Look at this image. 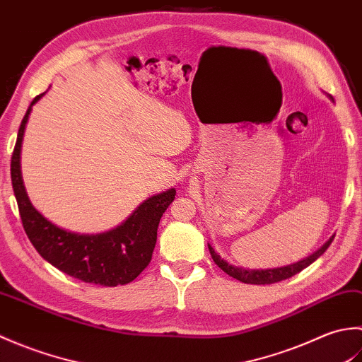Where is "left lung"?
Segmentation results:
<instances>
[{"instance_id":"1","label":"left lung","mask_w":362,"mask_h":362,"mask_svg":"<svg viewBox=\"0 0 362 362\" xmlns=\"http://www.w3.org/2000/svg\"><path fill=\"white\" fill-rule=\"evenodd\" d=\"M334 236L329 238V240L322 245L319 250H316L310 255L308 258H305L302 261H297L294 264H289V266H283V267H275V269H244V267H238L233 264H228L224 258H221L211 245L209 244V249L211 253V258L214 263H216L222 271L226 274H228L230 276H233V279L240 280L243 283H250V284H272L276 281H281V280H286L291 279V276H294L296 274H298L300 271H303L305 267H308L311 263H314L322 253H324L328 247L329 244L333 243Z\"/></svg>"}]
</instances>
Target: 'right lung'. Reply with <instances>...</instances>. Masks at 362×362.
<instances>
[{"label":"right lung","mask_w":362,"mask_h":362,"mask_svg":"<svg viewBox=\"0 0 362 362\" xmlns=\"http://www.w3.org/2000/svg\"><path fill=\"white\" fill-rule=\"evenodd\" d=\"M43 95H38L30 103L20 124L11 160L12 188L23 228L42 258L66 275L101 286L130 283L151 263L160 219L174 201L175 189L171 188L146 199L121 226L104 233L79 235L52 224L30 204L20 166L21 143L29 113Z\"/></svg>","instance_id":"add662e5"}]
</instances>
